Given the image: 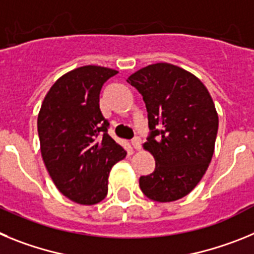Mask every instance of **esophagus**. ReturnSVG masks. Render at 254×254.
<instances>
[{
  "label": "esophagus",
  "instance_id": "34e87169",
  "mask_svg": "<svg viewBox=\"0 0 254 254\" xmlns=\"http://www.w3.org/2000/svg\"><path fill=\"white\" fill-rule=\"evenodd\" d=\"M132 146H133L134 150H140L141 149V138L140 137H133L131 141Z\"/></svg>",
  "mask_w": 254,
  "mask_h": 254
}]
</instances>
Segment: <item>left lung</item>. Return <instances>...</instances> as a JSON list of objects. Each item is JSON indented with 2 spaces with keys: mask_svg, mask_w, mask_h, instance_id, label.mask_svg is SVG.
Segmentation results:
<instances>
[{
  "mask_svg": "<svg viewBox=\"0 0 254 254\" xmlns=\"http://www.w3.org/2000/svg\"><path fill=\"white\" fill-rule=\"evenodd\" d=\"M127 82L146 104L150 136L143 149L155 170L140 177V188L152 201L172 202L187 196L202 179L214 155L219 117L199 78L170 64H149Z\"/></svg>",
  "mask_w": 254,
  "mask_h": 254,
  "instance_id": "1",
  "label": "left lung"
}]
</instances>
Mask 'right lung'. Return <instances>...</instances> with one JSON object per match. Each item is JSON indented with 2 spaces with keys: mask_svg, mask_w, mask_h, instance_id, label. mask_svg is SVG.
Listing matches in <instances>:
<instances>
[{
  "mask_svg": "<svg viewBox=\"0 0 254 254\" xmlns=\"http://www.w3.org/2000/svg\"><path fill=\"white\" fill-rule=\"evenodd\" d=\"M118 71L82 66L61 76L38 114L40 151L61 193L80 205H95L108 193V177L127 152L108 133L99 95Z\"/></svg>",
  "mask_w": 254,
  "mask_h": 254,
  "instance_id": "add662e5",
  "label": "right lung"
}]
</instances>
